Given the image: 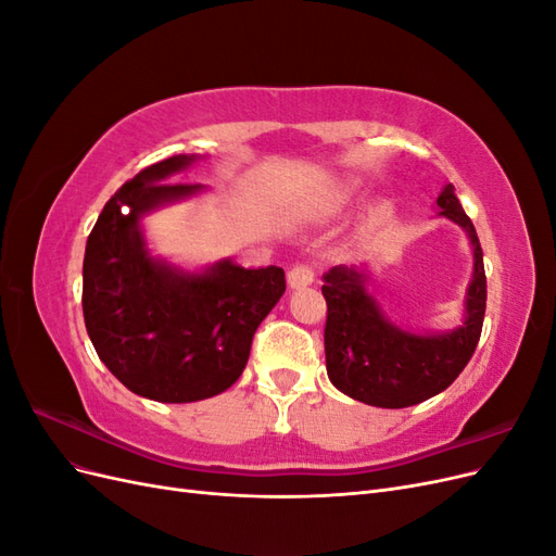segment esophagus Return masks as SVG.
<instances>
[{"label": "esophagus", "mask_w": 556, "mask_h": 556, "mask_svg": "<svg viewBox=\"0 0 556 556\" xmlns=\"http://www.w3.org/2000/svg\"><path fill=\"white\" fill-rule=\"evenodd\" d=\"M288 282L292 290H301V288H308V285L315 282V268L313 266H306V264H299L294 266L290 276H288Z\"/></svg>", "instance_id": "34e87169"}]
</instances>
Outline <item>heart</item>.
<instances>
[{
    "mask_svg": "<svg viewBox=\"0 0 556 556\" xmlns=\"http://www.w3.org/2000/svg\"><path fill=\"white\" fill-rule=\"evenodd\" d=\"M355 192H357V180H348V182L341 185L339 192H336V201H339V204H343V201H348Z\"/></svg>",
    "mask_w": 556,
    "mask_h": 556,
    "instance_id": "1",
    "label": "heart"
}]
</instances>
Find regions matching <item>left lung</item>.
<instances>
[{
    "label": "left lung",
    "mask_w": 556,
    "mask_h": 556,
    "mask_svg": "<svg viewBox=\"0 0 556 556\" xmlns=\"http://www.w3.org/2000/svg\"><path fill=\"white\" fill-rule=\"evenodd\" d=\"M439 215L459 225L473 245V278L464 301V323L443 333H413L384 317L368 294V268L333 266L323 276L327 299L325 355L327 376L336 390L378 408H408L457 380L480 341L486 278L482 248L452 182L435 199Z\"/></svg>",
    "instance_id": "obj_1"
}]
</instances>
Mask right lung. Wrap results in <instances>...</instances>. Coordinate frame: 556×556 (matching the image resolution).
I'll list each match as a JSON object with an SVG mask.
<instances>
[{
	"instance_id": "obj_1",
	"label": "right lung",
	"mask_w": 556,
	"mask_h": 556,
	"mask_svg": "<svg viewBox=\"0 0 556 556\" xmlns=\"http://www.w3.org/2000/svg\"><path fill=\"white\" fill-rule=\"evenodd\" d=\"M197 160L174 155L127 180L97 217L83 260V317L99 359L127 390L160 403L229 390L285 292L280 266L220 260L182 271L150 255L143 215L204 192V185L169 182Z\"/></svg>"
}]
</instances>
